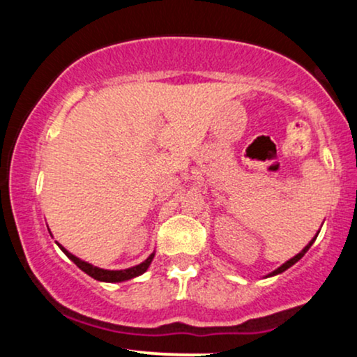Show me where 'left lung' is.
<instances>
[{"instance_id":"left-lung-1","label":"left lung","mask_w":357,"mask_h":357,"mask_svg":"<svg viewBox=\"0 0 357 357\" xmlns=\"http://www.w3.org/2000/svg\"><path fill=\"white\" fill-rule=\"evenodd\" d=\"M314 240H315V238H314ZM314 240H312V241H310V243H309V245H307V247H305L304 250H302V252H301V253H298V255H296V257H294V258H290V260H289V261H285V264H284V265H282V267H280V268H277V270H275V272H272V273H270V275H277V273L284 272V270H287V268H289V267H292V265H294V264H297V261H298V260H301V258L305 255V252H307V250H309V248H310V245H312V243H314Z\"/></svg>"}]
</instances>
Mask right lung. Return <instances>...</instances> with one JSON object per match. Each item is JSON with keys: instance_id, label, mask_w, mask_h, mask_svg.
<instances>
[{"instance_id": "obj_1", "label": "right lung", "mask_w": 357, "mask_h": 357, "mask_svg": "<svg viewBox=\"0 0 357 357\" xmlns=\"http://www.w3.org/2000/svg\"><path fill=\"white\" fill-rule=\"evenodd\" d=\"M61 250L65 252V255H67L70 260L73 261V264L77 265L80 270H84L87 275H90L92 278H96V280H100V282H124V280H129V278H134L137 275H141V273H144L147 267L151 265V261H153L154 258V253H151L149 257H147V260L142 261V264L136 265V267L132 268H127V270H104V268H97L93 267V265L87 264V261H82L80 258L73 257L72 253H68L67 250H65L63 247H60Z\"/></svg>"}]
</instances>
